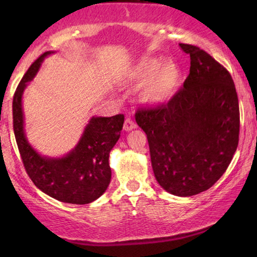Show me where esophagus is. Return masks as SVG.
<instances>
[{"label":"esophagus","instance_id":"esophagus-1","mask_svg":"<svg viewBox=\"0 0 257 257\" xmlns=\"http://www.w3.org/2000/svg\"><path fill=\"white\" fill-rule=\"evenodd\" d=\"M136 127H137V124L132 120L131 118H126L125 119V122H124V130H125V131H131V130L136 128Z\"/></svg>","mask_w":257,"mask_h":257}]
</instances>
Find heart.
I'll return each mask as SVG.
<instances>
[{
	"mask_svg": "<svg viewBox=\"0 0 257 257\" xmlns=\"http://www.w3.org/2000/svg\"><path fill=\"white\" fill-rule=\"evenodd\" d=\"M126 82L143 84L142 99L151 105H163L178 92L181 82L180 69L171 61L143 59L126 72Z\"/></svg>",
	"mask_w": 257,
	"mask_h": 257,
	"instance_id": "1",
	"label": "heart"
}]
</instances>
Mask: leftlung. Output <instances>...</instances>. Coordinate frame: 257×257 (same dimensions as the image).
Wrapping results in <instances>:
<instances>
[{"mask_svg": "<svg viewBox=\"0 0 257 257\" xmlns=\"http://www.w3.org/2000/svg\"><path fill=\"white\" fill-rule=\"evenodd\" d=\"M184 86L167 104L138 108L136 121L149 140L157 181L171 194L192 196L212 187L229 166L238 144L240 110L233 78L195 45Z\"/></svg>", "mask_w": 257, "mask_h": 257, "instance_id": "left-lung-1", "label": "left lung"}]
</instances>
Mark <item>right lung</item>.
<instances>
[{"mask_svg":"<svg viewBox=\"0 0 257 257\" xmlns=\"http://www.w3.org/2000/svg\"><path fill=\"white\" fill-rule=\"evenodd\" d=\"M50 54L52 51L41 55L17 86L13 99L14 133L24 168L37 188L58 201L86 205L103 195L110 184L108 156L120 137L124 114L91 118L78 144L65 157L48 158L38 154L24 133L22 96L42 62Z\"/></svg>","mask_w":257,"mask_h":257,"instance_id":"obj_1","label":"right lung"}]
</instances>
